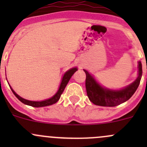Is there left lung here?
<instances>
[{
  "instance_id": "1",
  "label": "left lung",
  "mask_w": 147,
  "mask_h": 147,
  "mask_svg": "<svg viewBox=\"0 0 147 147\" xmlns=\"http://www.w3.org/2000/svg\"><path fill=\"white\" fill-rule=\"evenodd\" d=\"M86 74L85 86L89 100L93 104L102 107H115L127 101L134 94L140 83L142 66L138 62V77L132 83L121 90H111L100 85L92 75L84 69Z\"/></svg>"
}]
</instances>
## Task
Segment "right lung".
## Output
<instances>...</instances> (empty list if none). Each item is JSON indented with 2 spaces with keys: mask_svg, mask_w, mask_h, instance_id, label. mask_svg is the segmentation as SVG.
Returning a JSON list of instances; mask_svg holds the SVG:
<instances>
[{
  "mask_svg": "<svg viewBox=\"0 0 147 147\" xmlns=\"http://www.w3.org/2000/svg\"><path fill=\"white\" fill-rule=\"evenodd\" d=\"M77 70H78V67H72L71 68V69H69V70L67 71V72L64 74V75L63 76L61 83H60V87H59V89L58 90H57V92H56L52 97L47 99V100H42V101H30V100H26V99L20 97L18 94H16V92H15V91L12 89V87H10V85L9 86L10 89H11L12 92H13V93L15 94V96H16L20 102H23V104H25V105L32 106L33 107H42L49 106V105H53V104L56 103V102L60 100V96H61L62 93L64 91L65 87H66V85L67 84L69 80H70V78H72V75H73V74L75 73Z\"/></svg>",
  "mask_w": 147,
  "mask_h": 147,
  "instance_id": "obj_1",
  "label": "right lung"
}]
</instances>
